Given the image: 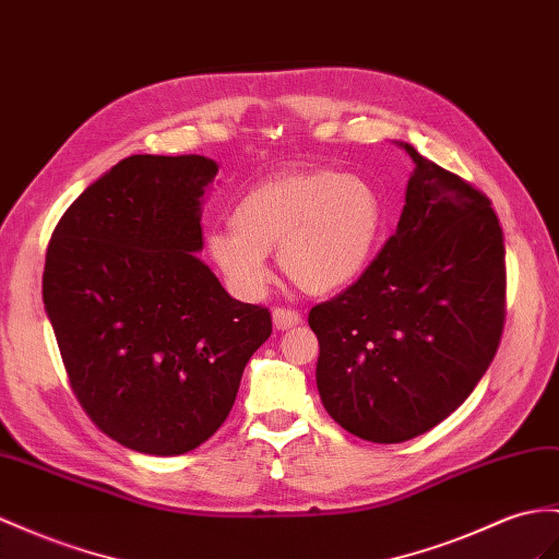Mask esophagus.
I'll use <instances>...</instances> for the list:
<instances>
[{
  "instance_id": "obj_1",
  "label": "esophagus",
  "mask_w": 559,
  "mask_h": 559,
  "mask_svg": "<svg viewBox=\"0 0 559 559\" xmlns=\"http://www.w3.org/2000/svg\"><path fill=\"white\" fill-rule=\"evenodd\" d=\"M302 323V313L295 309H285V307H276L274 309V325L278 331H288V328Z\"/></svg>"
}]
</instances>
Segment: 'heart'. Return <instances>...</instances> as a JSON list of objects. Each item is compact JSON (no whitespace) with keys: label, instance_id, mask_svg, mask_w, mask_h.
I'll use <instances>...</instances> for the list:
<instances>
[{"label":"heart","instance_id":"b5f03b06","mask_svg":"<svg viewBox=\"0 0 559 559\" xmlns=\"http://www.w3.org/2000/svg\"><path fill=\"white\" fill-rule=\"evenodd\" d=\"M382 231V203L366 179L335 169L293 171L242 195L234 228H214L207 254L226 288L240 299H260L271 269L266 252L297 288L333 293L368 266Z\"/></svg>","mask_w":559,"mask_h":559}]
</instances>
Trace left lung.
Masks as SVG:
<instances>
[{
    "instance_id": "8db88e82",
    "label": "left lung",
    "mask_w": 559,
    "mask_h": 559,
    "mask_svg": "<svg viewBox=\"0 0 559 559\" xmlns=\"http://www.w3.org/2000/svg\"><path fill=\"white\" fill-rule=\"evenodd\" d=\"M404 148L416 169L396 234L359 281L309 311L325 411L376 443L449 418L491 366L506 323V246L491 200Z\"/></svg>"
}]
</instances>
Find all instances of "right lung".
<instances>
[{"label": "right lung", "instance_id": "add662e5", "mask_svg": "<svg viewBox=\"0 0 559 559\" xmlns=\"http://www.w3.org/2000/svg\"><path fill=\"white\" fill-rule=\"evenodd\" d=\"M203 155H132L56 224L41 297L80 406L104 435L151 455L207 441L242 370L271 335L266 307L238 302L203 250Z\"/></svg>", "mask_w": 559, "mask_h": 559}]
</instances>
